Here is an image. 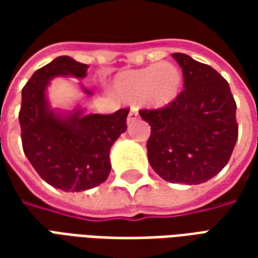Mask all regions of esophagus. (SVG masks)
Instances as JSON below:
<instances>
[{
	"instance_id": "obj_1",
	"label": "esophagus",
	"mask_w": 258,
	"mask_h": 258,
	"mask_svg": "<svg viewBox=\"0 0 258 258\" xmlns=\"http://www.w3.org/2000/svg\"><path fill=\"white\" fill-rule=\"evenodd\" d=\"M137 118H138V110L135 107H131V110L128 113V117H127V123H133Z\"/></svg>"
}]
</instances>
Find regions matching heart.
I'll return each mask as SVG.
<instances>
[{
	"instance_id": "obj_1",
	"label": "heart",
	"mask_w": 258,
	"mask_h": 258,
	"mask_svg": "<svg viewBox=\"0 0 258 258\" xmlns=\"http://www.w3.org/2000/svg\"><path fill=\"white\" fill-rule=\"evenodd\" d=\"M182 73L170 62L124 72L113 81V90L123 101H142L151 107H164L178 96Z\"/></svg>"
}]
</instances>
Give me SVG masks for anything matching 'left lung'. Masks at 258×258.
Wrapping results in <instances>:
<instances>
[{
	"instance_id": "8db88e82",
	"label": "left lung",
	"mask_w": 258,
	"mask_h": 258,
	"mask_svg": "<svg viewBox=\"0 0 258 258\" xmlns=\"http://www.w3.org/2000/svg\"><path fill=\"white\" fill-rule=\"evenodd\" d=\"M184 91L162 109H142L151 125L148 159L163 179L198 185L221 171L238 140L236 103L227 80L209 64L173 53Z\"/></svg>"
}]
</instances>
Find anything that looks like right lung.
Wrapping results in <instances>:
<instances>
[{
  "mask_svg": "<svg viewBox=\"0 0 258 258\" xmlns=\"http://www.w3.org/2000/svg\"><path fill=\"white\" fill-rule=\"evenodd\" d=\"M88 66L59 56L38 69L22 90L19 123L23 152L38 175L66 192L91 189L110 173L109 152L127 130L130 109L85 114L81 107L58 113L49 107L47 87L53 77L84 79ZM87 95H92L84 88Z\"/></svg>",
  "mask_w": 258,
  "mask_h": 258,
  "instance_id": "add662e5",
  "label": "right lung"
}]
</instances>
